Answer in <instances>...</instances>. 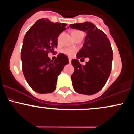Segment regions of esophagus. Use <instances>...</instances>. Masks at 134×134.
I'll use <instances>...</instances> for the list:
<instances>
[{"mask_svg":"<svg viewBox=\"0 0 134 134\" xmlns=\"http://www.w3.org/2000/svg\"><path fill=\"white\" fill-rule=\"evenodd\" d=\"M71 60H72L71 58L69 57V64H70V63H71Z\"/></svg>","mask_w":134,"mask_h":134,"instance_id":"34e87169","label":"esophagus"}]
</instances>
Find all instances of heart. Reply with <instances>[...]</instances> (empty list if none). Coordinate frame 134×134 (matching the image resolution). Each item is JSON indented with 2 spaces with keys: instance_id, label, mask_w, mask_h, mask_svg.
I'll return each mask as SVG.
<instances>
[{
  "instance_id": "heart-1",
  "label": "heart",
  "mask_w": 134,
  "mask_h": 134,
  "mask_svg": "<svg viewBox=\"0 0 134 134\" xmlns=\"http://www.w3.org/2000/svg\"><path fill=\"white\" fill-rule=\"evenodd\" d=\"M79 35H83V33L81 31L79 30H73L72 31V37H76V36ZM76 50L75 49H72V48H65L62 50V53H64V54L68 55L69 57H71L76 53Z\"/></svg>"
}]
</instances>
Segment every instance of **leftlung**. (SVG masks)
<instances>
[{
    "label": "left lung",
    "mask_w": 134,
    "mask_h": 134,
    "mask_svg": "<svg viewBox=\"0 0 134 134\" xmlns=\"http://www.w3.org/2000/svg\"><path fill=\"white\" fill-rule=\"evenodd\" d=\"M69 27L86 33L83 47L73 59L74 72L71 76L74 90L79 94L92 95L105 85L111 71L113 51L106 34L90 22L70 24ZM88 57L85 66L78 59Z\"/></svg>",
    "instance_id": "8db88e82"
}]
</instances>
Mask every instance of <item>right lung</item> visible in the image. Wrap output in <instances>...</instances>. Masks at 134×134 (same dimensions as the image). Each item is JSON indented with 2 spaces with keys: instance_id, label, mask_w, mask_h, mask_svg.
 I'll return each mask as SVG.
<instances>
[{
  "instance_id": "add662e5",
  "label": "right lung",
  "mask_w": 134,
  "mask_h": 134,
  "mask_svg": "<svg viewBox=\"0 0 134 134\" xmlns=\"http://www.w3.org/2000/svg\"><path fill=\"white\" fill-rule=\"evenodd\" d=\"M67 24L38 20L24 37L21 52L23 72L27 82L36 93H51L56 89L57 77L68 57L59 53L54 61L48 57L57 47L58 36L66 30Z\"/></svg>"
}]
</instances>
